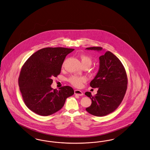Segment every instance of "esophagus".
Listing matches in <instances>:
<instances>
[{
	"instance_id": "esophagus-1",
	"label": "esophagus",
	"mask_w": 150,
	"mask_h": 150,
	"mask_svg": "<svg viewBox=\"0 0 150 150\" xmlns=\"http://www.w3.org/2000/svg\"><path fill=\"white\" fill-rule=\"evenodd\" d=\"M74 93L75 95H77L78 96H83V93L80 90H75Z\"/></svg>"
}]
</instances>
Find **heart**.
I'll return each instance as SVG.
<instances>
[{"instance_id":"1","label":"heart","mask_w":150,"mask_h":150,"mask_svg":"<svg viewBox=\"0 0 150 150\" xmlns=\"http://www.w3.org/2000/svg\"><path fill=\"white\" fill-rule=\"evenodd\" d=\"M80 59L83 66H88V67L91 65L92 60L90 57L88 56L81 54L80 56ZM85 79L84 77H79L76 76H72L69 79V81L75 86H80L85 81Z\"/></svg>"}]
</instances>
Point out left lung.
<instances>
[{
  "label": "left lung",
  "instance_id": "obj_1",
  "mask_svg": "<svg viewBox=\"0 0 150 150\" xmlns=\"http://www.w3.org/2000/svg\"><path fill=\"white\" fill-rule=\"evenodd\" d=\"M101 51L100 47L86 48ZM126 70L118 58L110 51L99 57V69L90 82V86L98 88L97 94L92 96L90 92L85 94L91 100V104L86 110L95 116L102 117L111 113L123 100L127 88Z\"/></svg>",
  "mask_w": 150,
  "mask_h": 150
}]
</instances>
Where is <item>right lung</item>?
Returning <instances> with one entry per match:
<instances>
[{
	"label": "right lung",
	"instance_id": "1",
	"mask_svg": "<svg viewBox=\"0 0 150 150\" xmlns=\"http://www.w3.org/2000/svg\"><path fill=\"white\" fill-rule=\"evenodd\" d=\"M74 50L64 47L42 48L32 54L22 66L18 79L19 89L26 106L34 113L42 116L54 114L74 94L69 86L59 90L51 86L52 78L60 74L66 56Z\"/></svg>",
	"mask_w": 150,
	"mask_h": 150
}]
</instances>
